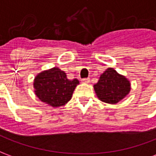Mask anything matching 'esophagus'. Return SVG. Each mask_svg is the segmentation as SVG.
Listing matches in <instances>:
<instances>
[{
    "label": "esophagus",
    "mask_w": 156,
    "mask_h": 156,
    "mask_svg": "<svg viewBox=\"0 0 156 156\" xmlns=\"http://www.w3.org/2000/svg\"><path fill=\"white\" fill-rule=\"evenodd\" d=\"M89 82H90L89 78H83L82 79V83H88Z\"/></svg>",
    "instance_id": "1"
}]
</instances>
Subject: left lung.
<instances>
[{
  "mask_svg": "<svg viewBox=\"0 0 156 156\" xmlns=\"http://www.w3.org/2000/svg\"><path fill=\"white\" fill-rule=\"evenodd\" d=\"M94 88L99 100L115 105L129 94L131 84L125 76L119 74L113 68H108L100 75Z\"/></svg>",
  "mask_w": 156,
  "mask_h": 156,
  "instance_id": "1",
  "label": "left lung"
}]
</instances>
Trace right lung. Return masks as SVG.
<instances>
[{
    "instance_id": "right-lung-1",
    "label": "right lung",
    "mask_w": 156,
    "mask_h": 156,
    "mask_svg": "<svg viewBox=\"0 0 156 156\" xmlns=\"http://www.w3.org/2000/svg\"><path fill=\"white\" fill-rule=\"evenodd\" d=\"M79 81L70 80L64 71L52 68L39 73L34 78L33 88L37 97L51 107H61L72 98L73 91Z\"/></svg>"
}]
</instances>
